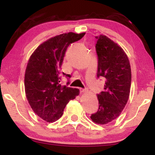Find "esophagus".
<instances>
[{"instance_id":"34e87169","label":"esophagus","mask_w":155,"mask_h":155,"mask_svg":"<svg viewBox=\"0 0 155 155\" xmlns=\"http://www.w3.org/2000/svg\"><path fill=\"white\" fill-rule=\"evenodd\" d=\"M86 91H87V90H86V89H80V93L81 94L84 93V92H86Z\"/></svg>"}]
</instances>
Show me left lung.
<instances>
[{
  "instance_id": "left-lung-1",
  "label": "left lung",
  "mask_w": 155,
  "mask_h": 155,
  "mask_svg": "<svg viewBox=\"0 0 155 155\" xmlns=\"http://www.w3.org/2000/svg\"><path fill=\"white\" fill-rule=\"evenodd\" d=\"M98 55L97 77L105 78L104 91L97 95L99 107L91 119L106 124L121 114L129 98L131 69L129 60L118 44L104 35L96 36Z\"/></svg>"
}]
</instances>
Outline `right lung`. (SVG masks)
Wrapping results in <instances>:
<instances>
[{"mask_svg": "<svg viewBox=\"0 0 155 155\" xmlns=\"http://www.w3.org/2000/svg\"><path fill=\"white\" fill-rule=\"evenodd\" d=\"M85 34L69 32L50 38L35 49L28 60L25 75L26 96L35 114L47 122L59 120L68 102L79 94L78 89L62 86L59 74L68 47Z\"/></svg>", "mask_w": 155, "mask_h": 155, "instance_id": "add662e5", "label": "right lung"}]
</instances>
